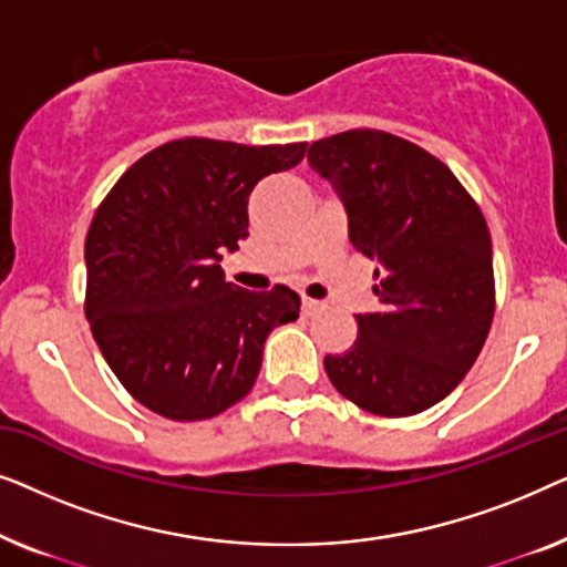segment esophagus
<instances>
[{"label": "esophagus", "instance_id": "1", "mask_svg": "<svg viewBox=\"0 0 567 567\" xmlns=\"http://www.w3.org/2000/svg\"><path fill=\"white\" fill-rule=\"evenodd\" d=\"M322 309H324L322 301H315V299H309V297L301 299V312H305L307 317H312V315H317V312H322Z\"/></svg>", "mask_w": 567, "mask_h": 567}]
</instances>
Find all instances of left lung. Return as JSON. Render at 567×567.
Listing matches in <instances>:
<instances>
[{
  "label": "left lung",
  "instance_id": "1",
  "mask_svg": "<svg viewBox=\"0 0 567 567\" xmlns=\"http://www.w3.org/2000/svg\"><path fill=\"white\" fill-rule=\"evenodd\" d=\"M307 159L343 200L355 250L379 262V312L355 315L359 338L324 355V371L369 413H423L462 382L491 332L485 216L444 162L386 131L320 138Z\"/></svg>",
  "mask_w": 567,
  "mask_h": 567
}]
</instances>
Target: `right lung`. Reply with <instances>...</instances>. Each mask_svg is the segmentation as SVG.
I'll use <instances>...</instances> for the list:
<instances>
[{
  "label": "right lung",
  "instance_id": "right-lung-1",
  "mask_svg": "<svg viewBox=\"0 0 567 567\" xmlns=\"http://www.w3.org/2000/svg\"><path fill=\"white\" fill-rule=\"evenodd\" d=\"M307 144L177 138L113 185L84 239V315L134 400L169 421H204L252 390L262 343L299 317V293L224 281L221 252L247 231L262 177L297 167Z\"/></svg>",
  "mask_w": 567,
  "mask_h": 567
}]
</instances>
